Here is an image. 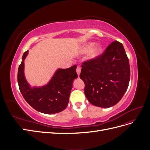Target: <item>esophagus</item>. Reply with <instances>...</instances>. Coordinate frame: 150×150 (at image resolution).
Masks as SVG:
<instances>
[{"label":"esophagus","mask_w":150,"mask_h":150,"mask_svg":"<svg viewBox=\"0 0 150 150\" xmlns=\"http://www.w3.org/2000/svg\"><path fill=\"white\" fill-rule=\"evenodd\" d=\"M76 72H77V74H78V76L80 75V73H81V68L80 67L78 66L76 68Z\"/></svg>","instance_id":"34e87169"}]
</instances>
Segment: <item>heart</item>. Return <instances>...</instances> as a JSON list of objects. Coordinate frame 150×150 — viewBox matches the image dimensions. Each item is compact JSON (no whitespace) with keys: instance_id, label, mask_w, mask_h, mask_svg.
Here are the masks:
<instances>
[{"instance_id":"heart-1","label":"heart","mask_w":150,"mask_h":150,"mask_svg":"<svg viewBox=\"0 0 150 150\" xmlns=\"http://www.w3.org/2000/svg\"><path fill=\"white\" fill-rule=\"evenodd\" d=\"M95 45L94 42H89L86 44L83 48V52H87L91 51L89 54L88 57L89 59H94L97 58L102 54L103 52V47L101 45L98 44L97 46H93ZM94 47L93 48V47Z\"/></svg>"}]
</instances>
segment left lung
<instances>
[{
	"instance_id": "left-lung-1",
	"label": "left lung",
	"mask_w": 150,
	"mask_h": 150,
	"mask_svg": "<svg viewBox=\"0 0 150 150\" xmlns=\"http://www.w3.org/2000/svg\"><path fill=\"white\" fill-rule=\"evenodd\" d=\"M80 78L90 103L101 108L115 106L124 96L130 79L129 59L118 41L109 45L101 56L84 62Z\"/></svg>"
}]
</instances>
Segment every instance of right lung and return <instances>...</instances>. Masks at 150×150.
Masks as SVG:
<instances>
[{"mask_svg":"<svg viewBox=\"0 0 150 150\" xmlns=\"http://www.w3.org/2000/svg\"><path fill=\"white\" fill-rule=\"evenodd\" d=\"M29 51H25L18 69L17 81L25 100L35 110L44 114H55L67 107L75 79L78 78L76 65L67 69L59 68L52 78L42 86H32L24 75V61Z\"/></svg>","mask_w":150,"mask_h":150,"instance_id":"right-lung-1","label":"right lung"}]
</instances>
